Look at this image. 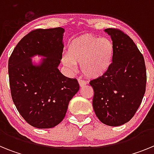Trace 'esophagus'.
Instances as JSON below:
<instances>
[{
  "mask_svg": "<svg viewBox=\"0 0 154 154\" xmlns=\"http://www.w3.org/2000/svg\"><path fill=\"white\" fill-rule=\"evenodd\" d=\"M78 82H79V84L80 87L85 86V85L87 84V83H86V82L84 81V80H82V79H79Z\"/></svg>",
  "mask_w": 154,
  "mask_h": 154,
  "instance_id": "1",
  "label": "esophagus"
}]
</instances>
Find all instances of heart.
I'll use <instances>...</instances> for the list:
<instances>
[{
	"label": "heart",
	"mask_w": 154,
	"mask_h": 154,
	"mask_svg": "<svg viewBox=\"0 0 154 154\" xmlns=\"http://www.w3.org/2000/svg\"><path fill=\"white\" fill-rule=\"evenodd\" d=\"M62 62L73 72L77 63L87 78L98 79L108 72L115 56V46L111 40L93 35H82L71 41Z\"/></svg>",
	"instance_id": "1"
}]
</instances>
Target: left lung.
I'll list each match as a JSON object with an SVG mask.
<instances>
[{
	"label": "left lung",
	"instance_id": "obj_1",
	"mask_svg": "<svg viewBox=\"0 0 154 154\" xmlns=\"http://www.w3.org/2000/svg\"><path fill=\"white\" fill-rule=\"evenodd\" d=\"M115 46L112 67L106 74L90 82L92 106L98 119L107 126H119L135 115L146 91V72L143 55L123 31L107 28Z\"/></svg>",
	"mask_w": 154,
	"mask_h": 154
}]
</instances>
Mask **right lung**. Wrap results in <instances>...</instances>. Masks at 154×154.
<instances>
[{
  "mask_svg": "<svg viewBox=\"0 0 154 154\" xmlns=\"http://www.w3.org/2000/svg\"><path fill=\"white\" fill-rule=\"evenodd\" d=\"M64 32L62 28L32 31L18 42L8 61L14 103L24 120L38 129L59 124L79 90L78 81L58 69ZM35 56L42 58L36 63L32 59Z\"/></svg>",
  "mask_w": 154,
  "mask_h": 154,
  "instance_id": "add662e5",
  "label": "right lung"
}]
</instances>
